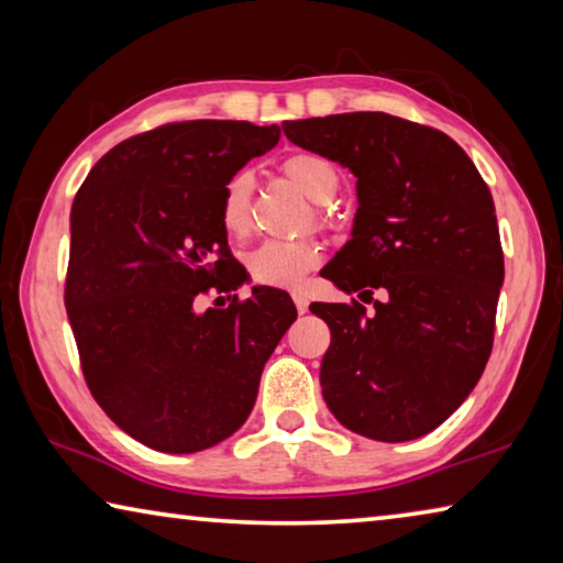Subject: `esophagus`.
I'll return each mask as SVG.
<instances>
[{
  "mask_svg": "<svg viewBox=\"0 0 563 563\" xmlns=\"http://www.w3.org/2000/svg\"><path fill=\"white\" fill-rule=\"evenodd\" d=\"M292 302H295V308H298V312L300 316H305V312H308V295H302V292H292Z\"/></svg>",
  "mask_w": 563,
  "mask_h": 563,
  "instance_id": "obj_1",
  "label": "esophagus"
}]
</instances>
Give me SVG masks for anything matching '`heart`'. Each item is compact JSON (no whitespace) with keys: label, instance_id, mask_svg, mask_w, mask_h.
<instances>
[{"label":"heart","instance_id":"heart-1","mask_svg":"<svg viewBox=\"0 0 563 563\" xmlns=\"http://www.w3.org/2000/svg\"><path fill=\"white\" fill-rule=\"evenodd\" d=\"M283 176L302 190L312 203L325 206L340 190V174L325 156L312 151H295L280 164ZM255 180L247 170H238L228 178L221 194V223L225 233L245 235L251 231V203ZM320 221H325V211H318ZM322 258V251L312 241H265L247 255V271L253 280L273 288H298Z\"/></svg>","mask_w":563,"mask_h":563}]
</instances>
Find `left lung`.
<instances>
[{
	"instance_id": "1",
	"label": "left lung",
	"mask_w": 563,
	"mask_h": 563,
	"mask_svg": "<svg viewBox=\"0 0 563 563\" xmlns=\"http://www.w3.org/2000/svg\"><path fill=\"white\" fill-rule=\"evenodd\" d=\"M288 141L357 178L352 238L325 265L360 302H312L328 322L322 397L350 432L417 440L479 383L494 342L504 255L472 158L446 133L383 111L283 121Z\"/></svg>"
}]
</instances>
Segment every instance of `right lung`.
<instances>
[{"instance_id":"1","label":"right lung","mask_w":563,"mask_h":563,"mask_svg":"<svg viewBox=\"0 0 563 563\" xmlns=\"http://www.w3.org/2000/svg\"><path fill=\"white\" fill-rule=\"evenodd\" d=\"M278 139L275 123H166L113 146L74 198L64 302L84 377L103 412L151 450L190 454L228 440L298 318L265 285L225 310H196L198 295L245 280L228 255L221 194Z\"/></svg>"}]
</instances>
